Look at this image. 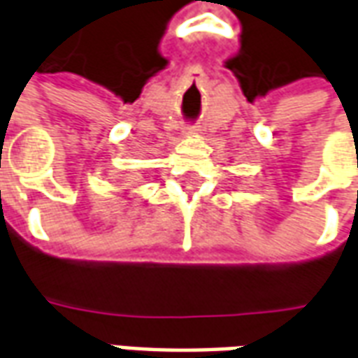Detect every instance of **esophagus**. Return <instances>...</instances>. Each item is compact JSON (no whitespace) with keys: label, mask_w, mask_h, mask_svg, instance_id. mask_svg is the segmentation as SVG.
<instances>
[{"label":"esophagus","mask_w":358,"mask_h":358,"mask_svg":"<svg viewBox=\"0 0 358 358\" xmlns=\"http://www.w3.org/2000/svg\"><path fill=\"white\" fill-rule=\"evenodd\" d=\"M187 132L195 134V132H197V128H195V126H194V128H187Z\"/></svg>","instance_id":"obj_1"}]
</instances>
